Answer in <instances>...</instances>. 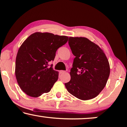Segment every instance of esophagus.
I'll list each match as a JSON object with an SVG mask.
<instances>
[{
    "label": "esophagus",
    "instance_id": "1",
    "mask_svg": "<svg viewBox=\"0 0 127 127\" xmlns=\"http://www.w3.org/2000/svg\"><path fill=\"white\" fill-rule=\"evenodd\" d=\"M66 72L65 70H60V74H63V73H65Z\"/></svg>",
    "mask_w": 127,
    "mask_h": 127
}]
</instances>
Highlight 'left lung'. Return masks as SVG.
Wrapping results in <instances>:
<instances>
[{"label": "left lung", "mask_w": 127, "mask_h": 127, "mask_svg": "<svg viewBox=\"0 0 127 127\" xmlns=\"http://www.w3.org/2000/svg\"><path fill=\"white\" fill-rule=\"evenodd\" d=\"M68 43L75 58L66 88L79 99L94 98L105 88L109 77L107 57L98 45L87 38L70 37Z\"/></svg>", "instance_id": "obj_1"}]
</instances>
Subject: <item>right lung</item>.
Here are the masks:
<instances>
[{"instance_id":"add662e5","label":"right lung","mask_w":127,"mask_h":127,"mask_svg":"<svg viewBox=\"0 0 127 127\" xmlns=\"http://www.w3.org/2000/svg\"><path fill=\"white\" fill-rule=\"evenodd\" d=\"M67 40L66 36L36 32L22 43L17 55L15 73L19 86L26 94L36 98L50 91L58 79V72L49 64Z\"/></svg>"}]
</instances>
